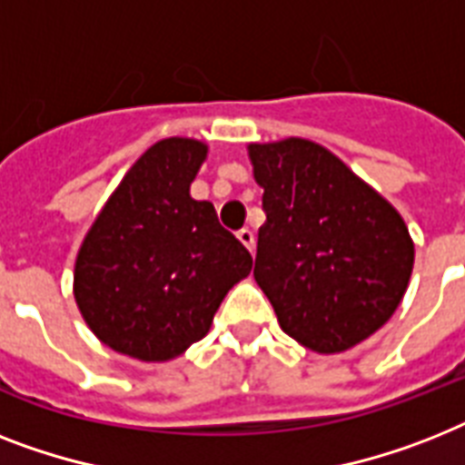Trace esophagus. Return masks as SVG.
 I'll use <instances>...</instances> for the list:
<instances>
[{"instance_id":"1","label":"esophagus","mask_w":465,"mask_h":465,"mask_svg":"<svg viewBox=\"0 0 465 465\" xmlns=\"http://www.w3.org/2000/svg\"><path fill=\"white\" fill-rule=\"evenodd\" d=\"M236 236H239V241L245 245V248H248V251H251V252L255 251V233H252L251 229H241Z\"/></svg>"}]
</instances>
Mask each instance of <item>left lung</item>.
Returning <instances> with one entry per match:
<instances>
[{"instance_id":"8db88e82","label":"left lung","mask_w":465,"mask_h":465,"mask_svg":"<svg viewBox=\"0 0 465 465\" xmlns=\"http://www.w3.org/2000/svg\"><path fill=\"white\" fill-rule=\"evenodd\" d=\"M248 154L267 217L252 277L279 327L318 353L375 334L413 272L401 214L318 143H252Z\"/></svg>"}]
</instances>
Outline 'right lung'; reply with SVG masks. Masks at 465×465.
Wrapping results in <instances>:
<instances>
[{
  "label": "right lung",
  "instance_id": "right-lung-1",
  "mask_svg": "<svg viewBox=\"0 0 465 465\" xmlns=\"http://www.w3.org/2000/svg\"><path fill=\"white\" fill-rule=\"evenodd\" d=\"M207 157L193 138H164L128 169L83 239L74 296L97 339L124 356L162 363L210 331L226 292L252 258L191 198Z\"/></svg>",
  "mask_w": 465,
  "mask_h": 465
}]
</instances>
